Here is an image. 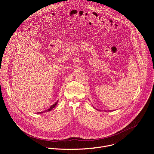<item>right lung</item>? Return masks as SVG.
Listing matches in <instances>:
<instances>
[{"label":"right lung","mask_w":154,"mask_h":154,"mask_svg":"<svg viewBox=\"0 0 154 154\" xmlns=\"http://www.w3.org/2000/svg\"><path fill=\"white\" fill-rule=\"evenodd\" d=\"M57 103H58V100L54 103V104H53L49 109H48L47 110H45V111H44V112H39V113H44V112H50L51 110H52V109H53V108H54V107L57 105Z\"/></svg>","instance_id":"1"}]
</instances>
